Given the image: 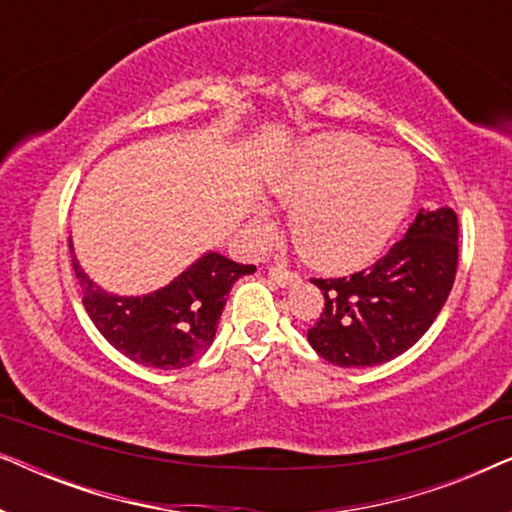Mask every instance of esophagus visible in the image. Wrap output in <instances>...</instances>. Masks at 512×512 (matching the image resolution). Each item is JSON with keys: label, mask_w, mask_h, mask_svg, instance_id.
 I'll list each match as a JSON object with an SVG mask.
<instances>
[{"label": "esophagus", "mask_w": 512, "mask_h": 512, "mask_svg": "<svg viewBox=\"0 0 512 512\" xmlns=\"http://www.w3.org/2000/svg\"><path fill=\"white\" fill-rule=\"evenodd\" d=\"M268 275L277 286H293L300 279L298 272L284 268V265H270Z\"/></svg>", "instance_id": "34e87169"}]
</instances>
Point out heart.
Masks as SVG:
<instances>
[{
    "label": "heart",
    "instance_id": "b5f03b06",
    "mask_svg": "<svg viewBox=\"0 0 512 512\" xmlns=\"http://www.w3.org/2000/svg\"><path fill=\"white\" fill-rule=\"evenodd\" d=\"M270 191L293 207L289 233L300 256L342 272L368 263L394 233L415 193V167L366 137L321 135L275 174Z\"/></svg>",
    "mask_w": 512,
    "mask_h": 512
}]
</instances>
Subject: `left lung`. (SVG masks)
I'll return each mask as SVG.
<instances>
[{
  "label": "left lung",
  "instance_id": "left-lung-1",
  "mask_svg": "<svg viewBox=\"0 0 512 512\" xmlns=\"http://www.w3.org/2000/svg\"><path fill=\"white\" fill-rule=\"evenodd\" d=\"M457 240L459 223L450 207L419 209L405 237L370 268L349 277H312L324 293V310L307 328V340L321 359L366 368L415 345L450 296Z\"/></svg>",
  "mask_w": 512,
  "mask_h": 512
}]
</instances>
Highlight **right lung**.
<instances>
[{
	"label": "right lung",
	"mask_w": 512,
	"mask_h": 512,
	"mask_svg": "<svg viewBox=\"0 0 512 512\" xmlns=\"http://www.w3.org/2000/svg\"><path fill=\"white\" fill-rule=\"evenodd\" d=\"M72 265L88 317L104 340L128 359L160 370L186 368L207 352L230 289L242 275L256 270V265L235 263L212 251L165 289L125 298L90 282L74 254Z\"/></svg>",
	"instance_id": "right-lung-1"
}]
</instances>
